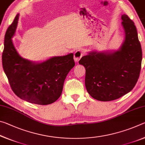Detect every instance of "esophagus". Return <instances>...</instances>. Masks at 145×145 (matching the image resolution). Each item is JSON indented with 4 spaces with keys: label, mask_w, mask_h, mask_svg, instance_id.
Instances as JSON below:
<instances>
[{
    "label": "esophagus",
    "mask_w": 145,
    "mask_h": 145,
    "mask_svg": "<svg viewBox=\"0 0 145 145\" xmlns=\"http://www.w3.org/2000/svg\"><path fill=\"white\" fill-rule=\"evenodd\" d=\"M83 55H84V52H82V50H78L75 51V52L74 53V56H73L75 62H78L80 60V59L82 57Z\"/></svg>",
    "instance_id": "1"
}]
</instances>
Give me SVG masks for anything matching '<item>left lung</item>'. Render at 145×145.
<instances>
[{"instance_id": "left-lung-1", "label": "left lung", "mask_w": 145, "mask_h": 145, "mask_svg": "<svg viewBox=\"0 0 145 145\" xmlns=\"http://www.w3.org/2000/svg\"><path fill=\"white\" fill-rule=\"evenodd\" d=\"M125 39L116 50L91 51L80 59L86 69L85 85L89 94L99 101H111L131 91L139 77L142 50L134 23L121 15Z\"/></svg>"}]
</instances>
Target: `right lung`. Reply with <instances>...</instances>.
Listing matches in <instances>:
<instances>
[{
  "mask_svg": "<svg viewBox=\"0 0 145 145\" xmlns=\"http://www.w3.org/2000/svg\"><path fill=\"white\" fill-rule=\"evenodd\" d=\"M19 14L7 29L2 53V67L12 90L17 97L38 105L56 102L62 93L64 82L75 66L73 54L54 56L41 62L23 58L13 45Z\"/></svg>",
  "mask_w": 145,
  "mask_h": 145,
  "instance_id": "right-lung-1",
  "label": "right lung"
}]
</instances>
